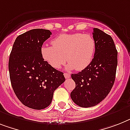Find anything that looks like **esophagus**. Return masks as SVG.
Returning <instances> with one entry per match:
<instances>
[{"label":"esophagus","instance_id":"obj_1","mask_svg":"<svg viewBox=\"0 0 130 130\" xmlns=\"http://www.w3.org/2000/svg\"><path fill=\"white\" fill-rule=\"evenodd\" d=\"M64 77H65V78H66V79H68V78H69L70 77V74H68V73H64Z\"/></svg>","mask_w":130,"mask_h":130}]
</instances>
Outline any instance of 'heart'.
<instances>
[{"instance_id": "1", "label": "heart", "mask_w": 130, "mask_h": 130, "mask_svg": "<svg viewBox=\"0 0 130 130\" xmlns=\"http://www.w3.org/2000/svg\"><path fill=\"white\" fill-rule=\"evenodd\" d=\"M52 46L44 45L41 48V55L52 67L58 69L66 60L67 68L78 71L85 69L94 58L96 43L87 34H64L56 37Z\"/></svg>"}]
</instances>
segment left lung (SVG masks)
I'll list each match as a JSON object with an SVG mask.
<instances>
[{
    "mask_svg": "<svg viewBox=\"0 0 130 130\" xmlns=\"http://www.w3.org/2000/svg\"><path fill=\"white\" fill-rule=\"evenodd\" d=\"M93 38L96 49L92 62L71 75L76 87L70 96L82 108L96 106L108 96L114 84L118 65V51L111 36L95 28Z\"/></svg>",
    "mask_w": 130,
    "mask_h": 130,
    "instance_id": "8db88e82",
    "label": "left lung"
}]
</instances>
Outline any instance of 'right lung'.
<instances>
[{
    "instance_id": "add662e5",
    "label": "right lung",
    "mask_w": 130,
    "mask_h": 130,
    "mask_svg": "<svg viewBox=\"0 0 130 130\" xmlns=\"http://www.w3.org/2000/svg\"><path fill=\"white\" fill-rule=\"evenodd\" d=\"M52 32L32 29L19 35L8 62L10 79L18 99L28 108L42 110L52 102L54 92L65 81L64 73L45 61L41 48Z\"/></svg>"
}]
</instances>
